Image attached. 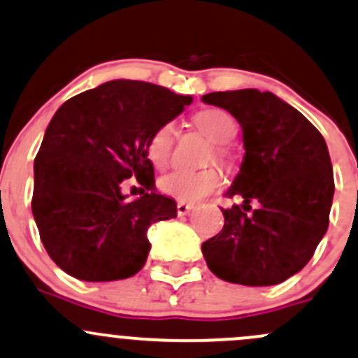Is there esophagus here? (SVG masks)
I'll return each mask as SVG.
<instances>
[{"label":"esophagus","mask_w":358,"mask_h":358,"mask_svg":"<svg viewBox=\"0 0 358 358\" xmlns=\"http://www.w3.org/2000/svg\"><path fill=\"white\" fill-rule=\"evenodd\" d=\"M192 209H194V206L185 204V202H178V204H176V210H178V216H187V214H190Z\"/></svg>","instance_id":"esophagus-1"}]
</instances>
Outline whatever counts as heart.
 <instances>
[{
    "instance_id": "heart-1",
    "label": "heart",
    "mask_w": 358,
    "mask_h": 358,
    "mask_svg": "<svg viewBox=\"0 0 358 358\" xmlns=\"http://www.w3.org/2000/svg\"><path fill=\"white\" fill-rule=\"evenodd\" d=\"M194 122L199 130L217 145L229 144L238 134V125H236L235 118L228 111L220 110V108H210V110L197 113ZM175 135L176 127L173 122L163 123L150 135L148 142V156L156 168H163L164 164H168L173 145H175ZM217 159L223 164H229L227 149H217ZM221 185H223V175L220 169H206V171L199 173L176 169V171L161 176L159 180V189L164 194L180 202H185V204L202 201L204 197L220 190Z\"/></svg>"
}]
</instances>
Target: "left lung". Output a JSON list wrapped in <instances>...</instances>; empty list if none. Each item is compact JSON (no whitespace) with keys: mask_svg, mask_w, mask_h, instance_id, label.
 <instances>
[{"mask_svg":"<svg viewBox=\"0 0 358 358\" xmlns=\"http://www.w3.org/2000/svg\"><path fill=\"white\" fill-rule=\"evenodd\" d=\"M202 101L231 113L242 127V166L221 209L224 227L202 243L208 268L247 287L283 283L310 261L329 224L334 178L324 137L273 92L227 90ZM258 209L247 215L250 204Z\"/></svg>","mask_w":358,"mask_h":358,"instance_id":"obj_1","label":"left lung"}]
</instances>
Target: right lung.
I'll use <instances>...</instances> for the list:
<instances>
[{
    "label": "right lung",
    "instance_id": "right-lung-1",
    "mask_svg": "<svg viewBox=\"0 0 358 358\" xmlns=\"http://www.w3.org/2000/svg\"><path fill=\"white\" fill-rule=\"evenodd\" d=\"M190 103L149 82L111 80L55 113L34 161L32 214L44 248L66 274L115 281L144 268L149 227L176 217V202L154 189L148 142ZM127 178L143 187L134 201L121 194Z\"/></svg>",
    "mask_w": 358,
    "mask_h": 358
}]
</instances>
